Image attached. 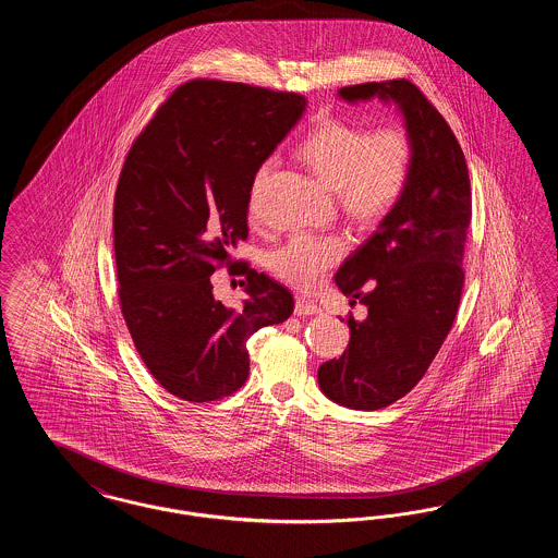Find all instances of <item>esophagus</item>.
Wrapping results in <instances>:
<instances>
[{
  "mask_svg": "<svg viewBox=\"0 0 558 558\" xmlns=\"http://www.w3.org/2000/svg\"><path fill=\"white\" fill-rule=\"evenodd\" d=\"M294 314L296 316H316V314H322V307H318L312 301H307V299H303V296H299L296 303H294Z\"/></svg>",
  "mask_w": 558,
  "mask_h": 558,
  "instance_id": "1",
  "label": "esophagus"
}]
</instances>
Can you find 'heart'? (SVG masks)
<instances>
[{"label": "heart", "instance_id": "obj_1", "mask_svg": "<svg viewBox=\"0 0 558 558\" xmlns=\"http://www.w3.org/2000/svg\"><path fill=\"white\" fill-rule=\"evenodd\" d=\"M299 157L335 194L339 211L360 228H374L398 209L414 169V140L399 121L368 128L330 119L310 133ZM271 160H264L251 182L248 215L257 217V194ZM347 253L341 234H296L267 253L266 266L278 280L299 291H314L328 269Z\"/></svg>", "mask_w": 558, "mask_h": 558}]
</instances>
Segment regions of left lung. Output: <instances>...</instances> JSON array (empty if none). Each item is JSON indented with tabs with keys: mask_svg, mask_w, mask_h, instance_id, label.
I'll return each instance as SVG.
<instances>
[{
	"mask_svg": "<svg viewBox=\"0 0 558 558\" xmlns=\"http://www.w3.org/2000/svg\"><path fill=\"white\" fill-rule=\"evenodd\" d=\"M349 102L396 100L416 157L398 209L345 264L335 282L368 316L347 318L351 339L322 364L319 389L351 410H380L410 393L444 345L464 287V244L473 215L471 180L456 135L408 80L341 87Z\"/></svg>",
	"mask_w": 558,
	"mask_h": 558,
	"instance_id": "8db88e82",
	"label": "left lung"
}]
</instances>
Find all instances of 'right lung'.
<instances>
[{
  "mask_svg": "<svg viewBox=\"0 0 558 558\" xmlns=\"http://www.w3.org/2000/svg\"><path fill=\"white\" fill-rule=\"evenodd\" d=\"M303 108L292 92L192 80L133 140L114 192L117 292L140 357L175 398L236 393L246 341L291 318V291L232 253L248 236L253 175ZM223 265L245 276L240 311L211 296V271Z\"/></svg>",
  "mask_w": 558,
  "mask_h": 558,
  "instance_id": "add662e5",
  "label": "right lung"
}]
</instances>
